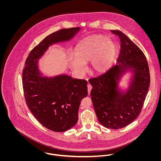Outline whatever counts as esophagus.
<instances>
[{"mask_svg": "<svg viewBox=\"0 0 161 161\" xmlns=\"http://www.w3.org/2000/svg\"><path fill=\"white\" fill-rule=\"evenodd\" d=\"M92 86H91V84H87V91H88V93H89V94H90L91 91V90H92Z\"/></svg>", "mask_w": 161, "mask_h": 161, "instance_id": "1", "label": "esophagus"}]
</instances>
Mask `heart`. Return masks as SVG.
<instances>
[{
    "label": "heart",
    "instance_id": "heart-1",
    "mask_svg": "<svg viewBox=\"0 0 161 161\" xmlns=\"http://www.w3.org/2000/svg\"><path fill=\"white\" fill-rule=\"evenodd\" d=\"M116 53L115 43L106 36L93 35L80 42L76 47L75 54L68 55L70 65L78 74L83 73L85 63L91 61L92 72L100 74L110 67Z\"/></svg>",
    "mask_w": 161,
    "mask_h": 161
}]
</instances>
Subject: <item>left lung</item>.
Listing matches in <instances>:
<instances>
[{
    "mask_svg": "<svg viewBox=\"0 0 161 161\" xmlns=\"http://www.w3.org/2000/svg\"><path fill=\"white\" fill-rule=\"evenodd\" d=\"M118 36L121 50L113 66L104 74L89 80L92 85L91 100L97 118L107 129H119L132 123L139 115L150 83L148 62L143 52L121 31L111 30ZM129 69L134 74L125 93L117 83Z\"/></svg>",
    "mask_w": 161,
    "mask_h": 161,
    "instance_id": "left-lung-1",
    "label": "left lung"
}]
</instances>
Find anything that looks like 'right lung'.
Returning <instances> with one entry per match:
<instances>
[{
  "instance_id": "1",
  "label": "right lung",
  "mask_w": 161,
  "mask_h": 161,
  "mask_svg": "<svg viewBox=\"0 0 161 161\" xmlns=\"http://www.w3.org/2000/svg\"><path fill=\"white\" fill-rule=\"evenodd\" d=\"M80 27L61 29L44 38L30 52L22 74L23 92L26 104L39 123L49 130L63 132L78 121L81 100L87 96V81L66 75L42 77L38 59L49 46L68 41Z\"/></svg>"
}]
</instances>
